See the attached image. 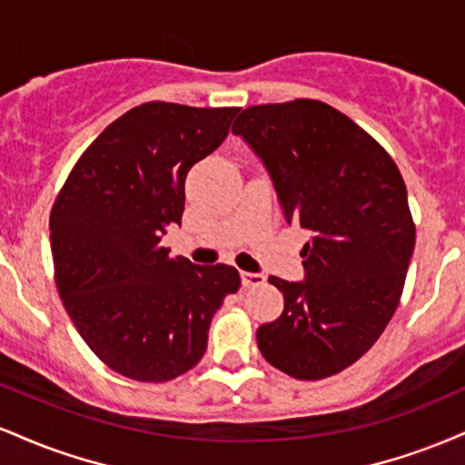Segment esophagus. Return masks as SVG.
Returning a JSON list of instances; mask_svg holds the SVG:
<instances>
[{
  "label": "esophagus",
  "mask_w": 465,
  "mask_h": 465,
  "mask_svg": "<svg viewBox=\"0 0 465 465\" xmlns=\"http://www.w3.org/2000/svg\"><path fill=\"white\" fill-rule=\"evenodd\" d=\"M240 280H242L244 288H258L264 284V275L249 273V271H242V273H240Z\"/></svg>",
  "instance_id": "34e87169"
}]
</instances>
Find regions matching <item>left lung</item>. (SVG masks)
Listing matches in <instances>:
<instances>
[{
  "mask_svg": "<svg viewBox=\"0 0 465 465\" xmlns=\"http://www.w3.org/2000/svg\"><path fill=\"white\" fill-rule=\"evenodd\" d=\"M232 133L262 159L288 225L308 233L306 280L269 277L284 311L258 328L271 365L322 381L354 365L391 322L415 247L407 185L370 133L319 100L249 106Z\"/></svg>",
  "mask_w": 465,
  "mask_h": 465,
  "instance_id": "1",
  "label": "left lung"
}]
</instances>
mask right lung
<instances>
[{
	"label": "right lung",
	"instance_id": "add662e5",
	"mask_svg": "<svg viewBox=\"0 0 465 465\" xmlns=\"http://www.w3.org/2000/svg\"><path fill=\"white\" fill-rule=\"evenodd\" d=\"M240 109L146 103L111 122L50 214L54 280L84 343L106 367L165 382L203 359L212 317L240 288L233 266H196L162 247L181 225L185 177Z\"/></svg>",
	"mask_w": 465,
	"mask_h": 465
}]
</instances>
